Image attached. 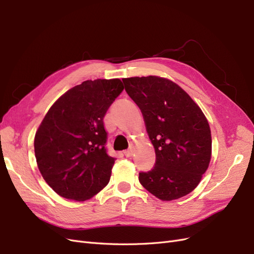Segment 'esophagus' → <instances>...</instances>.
Instances as JSON below:
<instances>
[{"mask_svg": "<svg viewBox=\"0 0 254 254\" xmlns=\"http://www.w3.org/2000/svg\"><path fill=\"white\" fill-rule=\"evenodd\" d=\"M132 150L131 149H128V150H125L124 151V155L127 157V158H129V157H131L132 156Z\"/></svg>", "mask_w": 254, "mask_h": 254, "instance_id": "obj_1", "label": "esophagus"}]
</instances>
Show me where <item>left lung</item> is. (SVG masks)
<instances>
[{"label": "left lung", "instance_id": "8db88e82", "mask_svg": "<svg viewBox=\"0 0 254 254\" xmlns=\"http://www.w3.org/2000/svg\"><path fill=\"white\" fill-rule=\"evenodd\" d=\"M127 94L139 106L155 147L152 170L139 181L163 201L190 194L200 182L212 155L211 129L186 91L159 76L124 78Z\"/></svg>", "mask_w": 254, "mask_h": 254}]
</instances>
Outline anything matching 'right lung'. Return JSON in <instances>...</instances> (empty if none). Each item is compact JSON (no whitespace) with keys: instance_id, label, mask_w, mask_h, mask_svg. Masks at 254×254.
<instances>
[{"instance_id":"1","label":"right lung","mask_w":254,"mask_h":254,"mask_svg":"<svg viewBox=\"0 0 254 254\" xmlns=\"http://www.w3.org/2000/svg\"><path fill=\"white\" fill-rule=\"evenodd\" d=\"M123 90L119 78L86 80L45 114L35 135V156L59 196L84 201L108 184L115 159L107 153L104 117Z\"/></svg>"}]
</instances>
